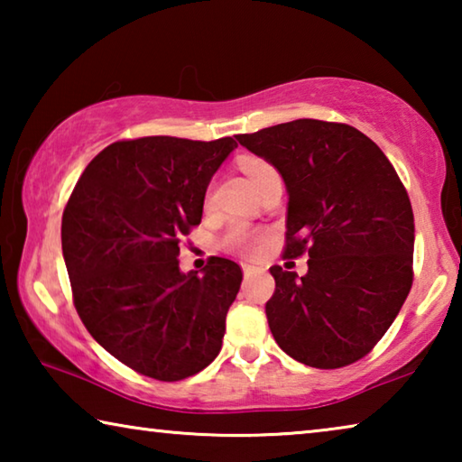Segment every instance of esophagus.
Instances as JSON below:
<instances>
[{
  "label": "esophagus",
  "instance_id": "esophagus-1",
  "mask_svg": "<svg viewBox=\"0 0 462 462\" xmlns=\"http://www.w3.org/2000/svg\"><path fill=\"white\" fill-rule=\"evenodd\" d=\"M242 271H245V277H250L254 273V267H250V264H242Z\"/></svg>",
  "mask_w": 462,
  "mask_h": 462
}]
</instances>
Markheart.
I'll list each match as a JSON object with an SVG mask.
<instances>
[{
  "instance_id": "heart-1",
  "label": "heart",
  "mask_w": 462,
  "mask_h": 462,
  "mask_svg": "<svg viewBox=\"0 0 462 462\" xmlns=\"http://www.w3.org/2000/svg\"><path fill=\"white\" fill-rule=\"evenodd\" d=\"M240 167L259 191L271 177L279 175L277 169L273 167L271 162H267L264 159H256V156H246V159H242ZM263 240H264V234L248 230L245 226H234V228L226 234L224 248L238 254H254L256 250L261 248Z\"/></svg>"
}]
</instances>
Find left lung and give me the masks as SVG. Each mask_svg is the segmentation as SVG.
I'll use <instances>...</instances> for the list:
<instances>
[{
  "instance_id": "left-lung-1",
  "label": "left lung",
  "mask_w": 462,
  "mask_h": 462,
  "mask_svg": "<svg viewBox=\"0 0 462 462\" xmlns=\"http://www.w3.org/2000/svg\"><path fill=\"white\" fill-rule=\"evenodd\" d=\"M283 177L285 259L264 306L283 353L316 369L361 361L400 314L413 283V212L381 148L348 124L293 120L238 134Z\"/></svg>"
}]
</instances>
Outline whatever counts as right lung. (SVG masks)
<instances>
[{"label":"right lung","instance_id":"1","mask_svg":"<svg viewBox=\"0 0 462 462\" xmlns=\"http://www.w3.org/2000/svg\"><path fill=\"white\" fill-rule=\"evenodd\" d=\"M236 146L230 136L118 140L85 167L62 212L77 314L109 355L144 377L187 379L222 348L240 264L209 256L201 277L183 275L177 256Z\"/></svg>","mask_w":462,"mask_h":462}]
</instances>
